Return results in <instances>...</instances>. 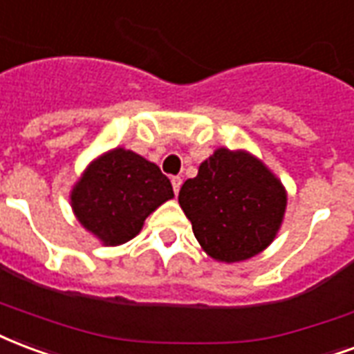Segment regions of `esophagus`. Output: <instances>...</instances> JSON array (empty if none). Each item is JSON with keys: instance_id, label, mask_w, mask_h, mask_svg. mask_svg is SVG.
<instances>
[{"instance_id": "34e87169", "label": "esophagus", "mask_w": 354, "mask_h": 354, "mask_svg": "<svg viewBox=\"0 0 354 354\" xmlns=\"http://www.w3.org/2000/svg\"><path fill=\"white\" fill-rule=\"evenodd\" d=\"M170 182H172V189H174V193L178 195V191H180V187H182V178L172 176V178H170Z\"/></svg>"}]
</instances>
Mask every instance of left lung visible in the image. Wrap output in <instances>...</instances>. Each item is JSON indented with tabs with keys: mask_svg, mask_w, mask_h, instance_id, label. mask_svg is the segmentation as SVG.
Returning a JSON list of instances; mask_svg holds the SVG:
<instances>
[{
	"mask_svg": "<svg viewBox=\"0 0 354 354\" xmlns=\"http://www.w3.org/2000/svg\"><path fill=\"white\" fill-rule=\"evenodd\" d=\"M178 203L203 250L221 263H238L276 238L287 193L257 157L219 148L185 180Z\"/></svg>",
	"mask_w": 354,
	"mask_h": 354,
	"instance_id": "8db88e82",
	"label": "left lung"
}]
</instances>
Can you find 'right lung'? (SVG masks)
I'll list each match as a JSON object with an SVG mask.
<instances>
[{"label": "right lung", "mask_w": 354, "mask_h": 354, "mask_svg": "<svg viewBox=\"0 0 354 354\" xmlns=\"http://www.w3.org/2000/svg\"><path fill=\"white\" fill-rule=\"evenodd\" d=\"M172 197L170 180L156 163L114 148L84 170L71 191V206L84 229L104 245H120L137 236L144 219Z\"/></svg>", "instance_id": "right-lung-1"}]
</instances>
